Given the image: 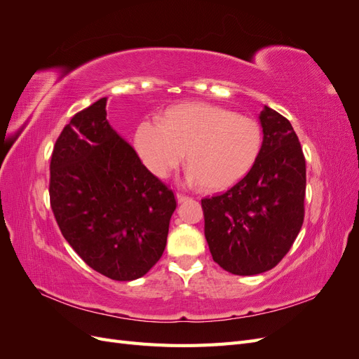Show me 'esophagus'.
Returning <instances> with one entry per match:
<instances>
[{
	"mask_svg": "<svg viewBox=\"0 0 359 359\" xmlns=\"http://www.w3.org/2000/svg\"><path fill=\"white\" fill-rule=\"evenodd\" d=\"M190 198L187 196V194H182V193H177V201L181 203V202H186L189 201Z\"/></svg>",
	"mask_w": 359,
	"mask_h": 359,
	"instance_id": "esophagus-1",
	"label": "esophagus"
}]
</instances>
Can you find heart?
I'll return each instance as SVG.
<instances>
[{
	"label": "heart",
	"instance_id": "obj_1",
	"mask_svg": "<svg viewBox=\"0 0 359 359\" xmlns=\"http://www.w3.org/2000/svg\"><path fill=\"white\" fill-rule=\"evenodd\" d=\"M136 149L148 170L168 178L186 154L190 181L205 190L232 187L253 169L264 144L256 118L210 103H182L168 109L160 123L136 130Z\"/></svg>",
	"mask_w": 359,
	"mask_h": 359
}]
</instances>
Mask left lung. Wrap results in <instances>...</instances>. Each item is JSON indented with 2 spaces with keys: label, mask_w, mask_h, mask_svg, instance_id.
<instances>
[{
  "label": "left lung",
  "mask_w": 359,
  "mask_h": 359,
  "mask_svg": "<svg viewBox=\"0 0 359 359\" xmlns=\"http://www.w3.org/2000/svg\"><path fill=\"white\" fill-rule=\"evenodd\" d=\"M264 144L253 169L222 194L202 199L214 262L236 276L273 269L304 223L306 158L289 119L265 106Z\"/></svg>",
  "instance_id": "8db88e82"
}]
</instances>
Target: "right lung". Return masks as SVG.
Segmentation results:
<instances>
[{
	"mask_svg": "<svg viewBox=\"0 0 359 359\" xmlns=\"http://www.w3.org/2000/svg\"><path fill=\"white\" fill-rule=\"evenodd\" d=\"M50 208L83 262L118 281L145 276L165 252L177 208L106 119V97L74 114L50 157Z\"/></svg>",
	"mask_w": 359,
	"mask_h": 359,
	"instance_id": "1",
	"label": "right lung"
}]
</instances>
